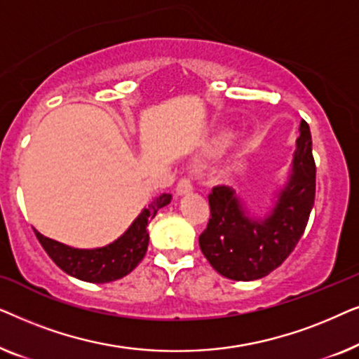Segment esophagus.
Segmentation results:
<instances>
[{
    "mask_svg": "<svg viewBox=\"0 0 359 359\" xmlns=\"http://www.w3.org/2000/svg\"><path fill=\"white\" fill-rule=\"evenodd\" d=\"M193 191V181H191V178H188V176H183V178H180L178 184H176V193H178L180 196L183 194H188Z\"/></svg>",
    "mask_w": 359,
    "mask_h": 359,
    "instance_id": "esophagus-1",
    "label": "esophagus"
}]
</instances>
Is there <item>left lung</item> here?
I'll use <instances>...</instances> for the list:
<instances>
[{
    "label": "left lung",
    "mask_w": 359,
    "mask_h": 359,
    "mask_svg": "<svg viewBox=\"0 0 359 359\" xmlns=\"http://www.w3.org/2000/svg\"><path fill=\"white\" fill-rule=\"evenodd\" d=\"M313 201L316 161L311 129L302 119L292 175L271 215L250 219L229 186H214L208 227L199 235L201 252L215 271L229 279L253 281L266 276L294 252L307 227Z\"/></svg>",
    "instance_id": "8db88e82"
}]
</instances>
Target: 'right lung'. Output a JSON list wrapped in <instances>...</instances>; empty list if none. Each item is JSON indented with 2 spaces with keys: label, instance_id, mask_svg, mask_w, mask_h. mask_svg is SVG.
Masks as SVG:
<instances>
[{
  "label": "right lung",
  "instance_id": "obj_1",
  "mask_svg": "<svg viewBox=\"0 0 359 359\" xmlns=\"http://www.w3.org/2000/svg\"><path fill=\"white\" fill-rule=\"evenodd\" d=\"M171 201V194H161L149 208L140 212L134 220L129 230L117 238L114 243L96 250H78L67 247L55 240L43 237L41 232H36V237L41 242L52 262L73 278L88 283H109L121 279L129 274L147 253L149 247V232L147 225L150 219L155 217L158 209Z\"/></svg>",
  "mask_w": 359,
  "mask_h": 359
}]
</instances>
